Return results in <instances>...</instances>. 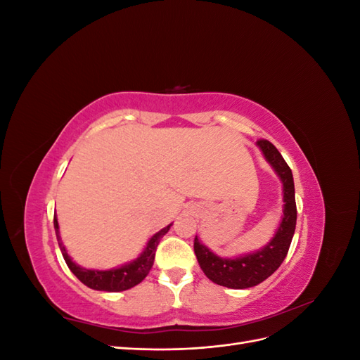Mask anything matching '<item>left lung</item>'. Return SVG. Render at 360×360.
I'll list each match as a JSON object with an SVG mask.
<instances>
[{
    "label": "left lung",
    "instance_id": "1",
    "mask_svg": "<svg viewBox=\"0 0 360 360\" xmlns=\"http://www.w3.org/2000/svg\"><path fill=\"white\" fill-rule=\"evenodd\" d=\"M257 147L261 150L269 165L274 168L282 183V217L275 236L270 242L254 252L243 254L233 258H225L214 254L207 248L198 237H195L193 250L198 264L204 275L217 285L233 290H243L255 287L266 281L282 264L290 249L294 230H296L297 209L294 198L292 172L278 148L266 139L257 141Z\"/></svg>",
    "mask_w": 360,
    "mask_h": 360
}]
</instances>
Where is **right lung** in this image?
<instances>
[{
    "mask_svg": "<svg viewBox=\"0 0 360 360\" xmlns=\"http://www.w3.org/2000/svg\"><path fill=\"white\" fill-rule=\"evenodd\" d=\"M171 225L172 224L167 225L165 228H162L160 231H158L155 236H151L146 248L143 249V252H141L135 259L129 261V263H124L118 267H114V269L97 270V269L81 267L79 264H76L72 259V257L68 254L66 246H64L61 242L57 214H53V228H56L58 246L61 249L64 261H66V264L70 269L72 274L89 288H93L97 291H108V292L124 291V290H129V288L138 285L139 282H143V279L148 275L150 269L153 267L156 248L160 242V238L169 231Z\"/></svg>",
    "mask_w": 360,
    "mask_h": 360,
    "instance_id": "right-lung-1",
    "label": "right lung"
}]
</instances>
